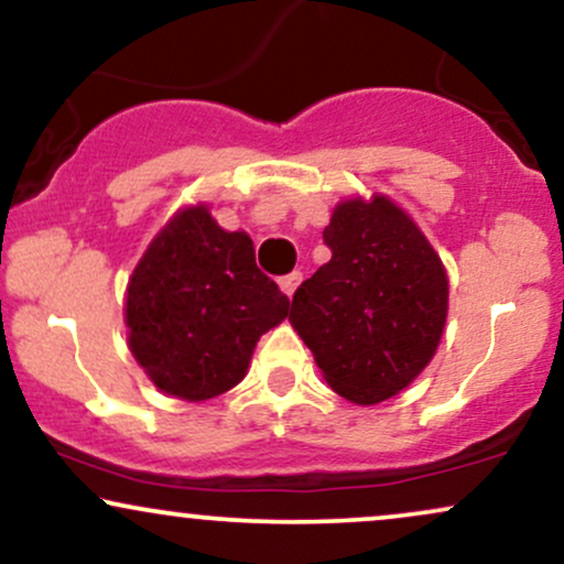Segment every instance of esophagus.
Returning <instances> with one entry per match:
<instances>
[{
    "label": "esophagus",
    "instance_id": "esophagus-1",
    "mask_svg": "<svg viewBox=\"0 0 564 564\" xmlns=\"http://www.w3.org/2000/svg\"><path fill=\"white\" fill-rule=\"evenodd\" d=\"M281 289H283V294H289V296H294V291L300 289V283H302V273L300 270H294V273H289V275H283L281 281Z\"/></svg>",
    "mask_w": 564,
    "mask_h": 564
}]
</instances>
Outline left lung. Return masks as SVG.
I'll list each match as a JSON object with an SVG mask.
<instances>
[{"instance_id": "1", "label": "left lung", "mask_w": 564, "mask_h": 564, "mask_svg": "<svg viewBox=\"0 0 564 564\" xmlns=\"http://www.w3.org/2000/svg\"><path fill=\"white\" fill-rule=\"evenodd\" d=\"M323 241L332 260L296 289L289 321L341 398L381 403L435 355L448 275L416 223L384 196L341 200Z\"/></svg>"}]
</instances>
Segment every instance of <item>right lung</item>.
<instances>
[{
    "label": "right lung",
    "instance_id": "right-lung-1",
    "mask_svg": "<svg viewBox=\"0 0 564 564\" xmlns=\"http://www.w3.org/2000/svg\"><path fill=\"white\" fill-rule=\"evenodd\" d=\"M129 349L161 392L217 398L246 377L289 296L257 268L246 232H228L204 204L177 212L153 238L127 286Z\"/></svg>",
    "mask_w": 564,
    "mask_h": 564
}]
</instances>
